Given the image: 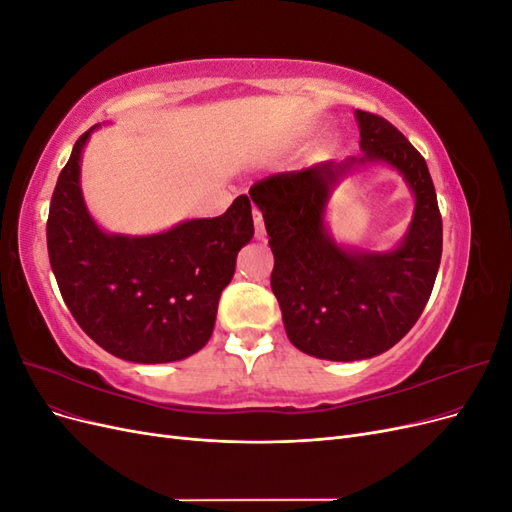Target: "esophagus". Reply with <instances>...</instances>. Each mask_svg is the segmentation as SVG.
Returning a JSON list of instances; mask_svg holds the SVG:
<instances>
[{"instance_id": "esophagus-1", "label": "esophagus", "mask_w": 512, "mask_h": 512, "mask_svg": "<svg viewBox=\"0 0 512 512\" xmlns=\"http://www.w3.org/2000/svg\"><path fill=\"white\" fill-rule=\"evenodd\" d=\"M254 228H256V239H265L267 230H265V222H262V215L258 209H254Z\"/></svg>"}]
</instances>
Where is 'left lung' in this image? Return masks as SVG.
Instances as JSON below:
<instances>
[{
  "label": "left lung",
  "mask_w": 512,
  "mask_h": 512,
  "mask_svg": "<svg viewBox=\"0 0 512 512\" xmlns=\"http://www.w3.org/2000/svg\"><path fill=\"white\" fill-rule=\"evenodd\" d=\"M363 156L277 173L250 188L275 258L271 290L286 335L301 352L361 361L393 348L423 314L442 258V215L425 158L393 123L356 111ZM386 161L415 194L409 235L391 253H359L334 243L323 211L350 169Z\"/></svg>",
  "instance_id": "obj_1"
}]
</instances>
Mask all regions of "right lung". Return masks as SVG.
Listing matches in <instances>:
<instances>
[{
    "mask_svg": "<svg viewBox=\"0 0 512 512\" xmlns=\"http://www.w3.org/2000/svg\"><path fill=\"white\" fill-rule=\"evenodd\" d=\"M91 130L59 173L46 222L59 292L106 352L132 363L181 361L209 342L237 254L254 237L250 198L237 196L220 218L181 222L158 235H108L81 192V153Z\"/></svg>",
    "mask_w": 512,
    "mask_h": 512,
    "instance_id": "right-lung-1",
    "label": "right lung"
}]
</instances>
